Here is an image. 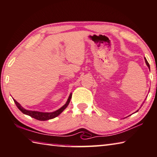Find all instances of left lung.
I'll return each mask as SVG.
<instances>
[{"instance_id":"obj_1","label":"left lung","mask_w":157,"mask_h":157,"mask_svg":"<svg viewBox=\"0 0 157 157\" xmlns=\"http://www.w3.org/2000/svg\"><path fill=\"white\" fill-rule=\"evenodd\" d=\"M144 59H145V62H146V65H147V66L148 67V68H149V69H150V65H149V63H148V62H147V59H146V58H145ZM136 112H138V110H136L135 113H136Z\"/></svg>"}]
</instances>
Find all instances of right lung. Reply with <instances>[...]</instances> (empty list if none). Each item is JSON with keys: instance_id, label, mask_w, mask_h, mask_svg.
I'll return each instance as SVG.
<instances>
[{"instance_id": "obj_1", "label": "right lung", "mask_w": 157, "mask_h": 157, "mask_svg": "<svg viewBox=\"0 0 157 157\" xmlns=\"http://www.w3.org/2000/svg\"><path fill=\"white\" fill-rule=\"evenodd\" d=\"M71 97H72V93L70 94L69 98H68L67 101L66 102V104H65L63 106H62L60 108H59L58 110L51 113H43V112H39V111L26 110L25 109V108L18 103V102H17L15 99H13V101L15 102L16 106L18 107V109L21 110L22 113H24L27 115H29L31 117H33L36 119H38V120H40V121H46V120H49V119H51L56 117H58L59 114L63 112L64 110L68 106V105L69 104Z\"/></svg>"}]
</instances>
